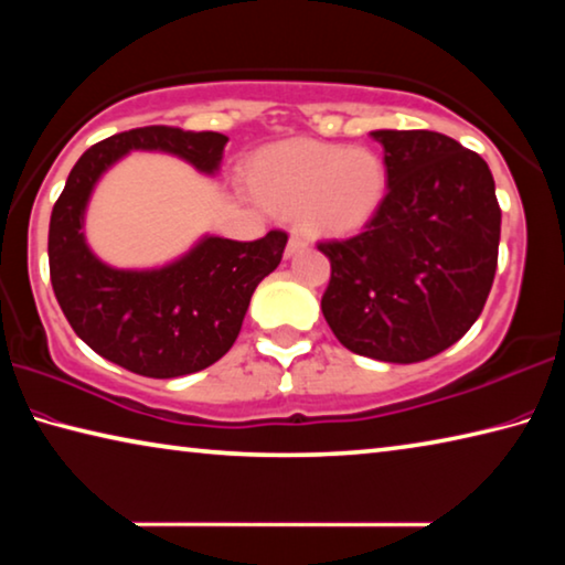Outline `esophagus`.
<instances>
[{"label": "esophagus", "mask_w": 565, "mask_h": 565, "mask_svg": "<svg viewBox=\"0 0 565 565\" xmlns=\"http://www.w3.org/2000/svg\"><path fill=\"white\" fill-rule=\"evenodd\" d=\"M301 248H307V238H303L299 231H291V236H289V244H286V256H294V254H299Z\"/></svg>", "instance_id": "obj_1"}]
</instances>
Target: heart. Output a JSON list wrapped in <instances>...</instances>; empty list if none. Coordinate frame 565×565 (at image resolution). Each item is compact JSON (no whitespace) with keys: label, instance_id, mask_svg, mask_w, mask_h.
<instances>
[{"label":"heart","instance_id":"b5f03b06","mask_svg":"<svg viewBox=\"0 0 565 565\" xmlns=\"http://www.w3.org/2000/svg\"><path fill=\"white\" fill-rule=\"evenodd\" d=\"M254 181L274 209L297 213L309 236H344L377 213L387 166L370 148L291 140L256 158Z\"/></svg>","mask_w":565,"mask_h":565}]
</instances>
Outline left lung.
<instances>
[{"instance_id": "left-lung-1", "label": "left lung", "mask_w": 565, "mask_h": 565, "mask_svg": "<svg viewBox=\"0 0 565 565\" xmlns=\"http://www.w3.org/2000/svg\"><path fill=\"white\" fill-rule=\"evenodd\" d=\"M387 195L362 234L319 241L321 311L349 352L412 364L458 342L486 307L500 205L486 160L433 130H374Z\"/></svg>"}]
</instances>
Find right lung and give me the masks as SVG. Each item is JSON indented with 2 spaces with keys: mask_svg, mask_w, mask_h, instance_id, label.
I'll use <instances>...</instances> for the list:
<instances>
[{
  "mask_svg": "<svg viewBox=\"0 0 565 565\" xmlns=\"http://www.w3.org/2000/svg\"><path fill=\"white\" fill-rule=\"evenodd\" d=\"M228 138L148 125L87 148L70 170L50 218V281L62 315L105 360L153 380L201 372L234 347L248 301L286 248V231L256 241L209 236L153 271H120L85 244L83 213L107 168L130 150H163L213 173Z\"/></svg>",
  "mask_w": 565,
  "mask_h": 565,
  "instance_id": "add662e5",
  "label": "right lung"
}]
</instances>
